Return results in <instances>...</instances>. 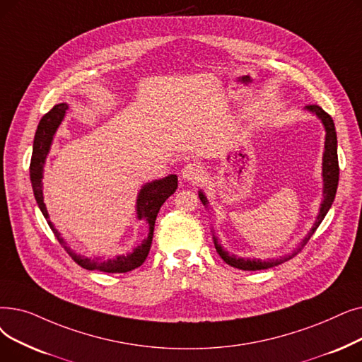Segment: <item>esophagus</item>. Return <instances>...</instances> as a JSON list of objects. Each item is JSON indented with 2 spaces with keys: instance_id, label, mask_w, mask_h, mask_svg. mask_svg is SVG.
<instances>
[{
  "instance_id": "esophagus-1",
  "label": "esophagus",
  "mask_w": 362,
  "mask_h": 362,
  "mask_svg": "<svg viewBox=\"0 0 362 362\" xmlns=\"http://www.w3.org/2000/svg\"><path fill=\"white\" fill-rule=\"evenodd\" d=\"M183 179L189 183H199L204 179V170L199 164H187L183 170Z\"/></svg>"
}]
</instances>
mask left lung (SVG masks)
I'll list each match as a JSON object with an SVG mask.
<instances>
[{
    "label": "left lung",
    "instance_id": "left-lung-1",
    "mask_svg": "<svg viewBox=\"0 0 362 362\" xmlns=\"http://www.w3.org/2000/svg\"><path fill=\"white\" fill-rule=\"evenodd\" d=\"M306 109L309 112L315 114L325 129V144H324V155H322V182H324V189H322V202L320 207V213L317 216L315 223H313L312 229L309 230V233L302 240V243L297 245V248L293 251L291 255L279 257V259H268V260H260V259H243V257H237L233 255H229L228 251L218 244L217 238L213 235V241H214V247L216 251L218 253V256L222 257L229 266H233V268H238L241 271H260V269H269L274 268V266H278L281 263H284L287 260H290L293 256H296L298 251H302V248L308 244V241L310 240V237L313 235V232L317 230V228L321 225V222L324 220L325 214L328 213L329 207L334 201L336 192H337V185H339V160H337V134H336V127L333 118L329 117L322 107H320L318 105H309L306 106ZM201 202L204 206H209L207 197L204 195L202 191L198 192Z\"/></svg>",
    "mask_w": 362,
    "mask_h": 362
}]
</instances>
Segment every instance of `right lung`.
<instances>
[{
	"label": "right lung",
	"mask_w": 362,
	"mask_h": 362,
	"mask_svg": "<svg viewBox=\"0 0 362 362\" xmlns=\"http://www.w3.org/2000/svg\"><path fill=\"white\" fill-rule=\"evenodd\" d=\"M68 103H59L54 105L49 112H47L40 124L38 129L35 132V139H34V148H33V158H30V165H29V175H30V182H33V189L34 195L37 199V204L40 210L42 211L44 217L49 222V226L52 228L54 237L57 241L65 247L68 251V255L81 266L84 269L88 271H100V272H107V274H124V272H130L136 268H139L142 264L151 250L152 244V237H153V226H155V220L156 214H158L160 209L165 199L176 192L177 189V176L176 175H170L164 179L160 180H153L151 183H146L142 186L139 195H137V202H136V214L139 220H145V222L149 225V233L148 238L142 241V244L137 245L133 253H129L125 256H118L115 259H109V260H99V259H88L80 255H75L74 251L66 245L64 238L60 237L59 230L54 228V225L50 222L49 213H47L45 204H44V197H42V171H44V164L47 155L50 152V146L53 142L54 133L57 130L59 125L62 124L65 118V114L68 111Z\"/></svg>",
	"instance_id": "right-lung-1"
}]
</instances>
